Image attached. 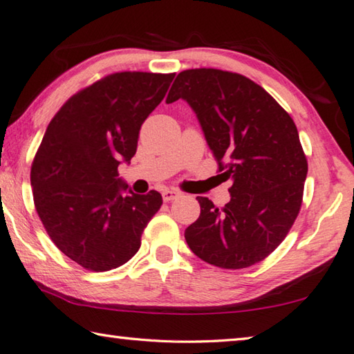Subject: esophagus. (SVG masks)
<instances>
[{
    "instance_id": "34e87169",
    "label": "esophagus",
    "mask_w": 354,
    "mask_h": 354,
    "mask_svg": "<svg viewBox=\"0 0 354 354\" xmlns=\"http://www.w3.org/2000/svg\"><path fill=\"white\" fill-rule=\"evenodd\" d=\"M179 195H181V192H178V190H175V189H167V190L162 192V198H164V201H167V203L176 200Z\"/></svg>"
}]
</instances>
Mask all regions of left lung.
<instances>
[{"label": "left lung", "mask_w": 354, "mask_h": 354, "mask_svg": "<svg viewBox=\"0 0 354 354\" xmlns=\"http://www.w3.org/2000/svg\"><path fill=\"white\" fill-rule=\"evenodd\" d=\"M179 98L196 113L218 171L232 178L223 209L196 196L201 214L185 242L215 267L254 266L284 241L301 207L308 160L295 123L270 93L231 71H181L167 103Z\"/></svg>", "instance_id": "obj_1"}]
</instances>
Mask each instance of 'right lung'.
Segmentation results:
<instances>
[{"label":"right lung","instance_id":"right-lung-1","mask_svg":"<svg viewBox=\"0 0 354 354\" xmlns=\"http://www.w3.org/2000/svg\"><path fill=\"white\" fill-rule=\"evenodd\" d=\"M175 73L120 71L75 93L48 124L31 167L34 205L48 236L92 272L128 262L162 196L137 195L118 178L136 154L142 123Z\"/></svg>","mask_w":354,"mask_h":354}]
</instances>
